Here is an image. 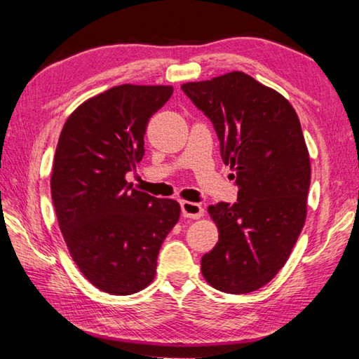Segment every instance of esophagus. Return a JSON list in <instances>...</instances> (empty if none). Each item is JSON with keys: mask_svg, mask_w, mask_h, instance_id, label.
<instances>
[{"mask_svg": "<svg viewBox=\"0 0 359 359\" xmlns=\"http://www.w3.org/2000/svg\"><path fill=\"white\" fill-rule=\"evenodd\" d=\"M180 209H182V214H184V217H187V218L203 217V208H201V204H198V203L182 201Z\"/></svg>", "mask_w": 359, "mask_h": 359, "instance_id": "1", "label": "esophagus"}]
</instances>
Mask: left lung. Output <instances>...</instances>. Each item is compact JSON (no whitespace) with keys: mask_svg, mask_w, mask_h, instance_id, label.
I'll return each mask as SVG.
<instances>
[{"mask_svg":"<svg viewBox=\"0 0 359 359\" xmlns=\"http://www.w3.org/2000/svg\"><path fill=\"white\" fill-rule=\"evenodd\" d=\"M182 90L214 125L239 187L238 203L209 208L220 236L201 259L203 276L223 293H250L287 263L306 222L311 160L299 118L280 93L241 71Z\"/></svg>","mask_w":359,"mask_h":359,"instance_id":"8db88e82","label":"left lung"}]
</instances>
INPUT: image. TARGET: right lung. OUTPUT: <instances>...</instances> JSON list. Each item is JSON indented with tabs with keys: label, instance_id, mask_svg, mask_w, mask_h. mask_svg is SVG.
Wrapping results in <instances>:
<instances>
[{
	"label": "right lung",
	"instance_id": "1",
	"mask_svg": "<svg viewBox=\"0 0 359 359\" xmlns=\"http://www.w3.org/2000/svg\"><path fill=\"white\" fill-rule=\"evenodd\" d=\"M169 85H118L69 115L52 169V201L74 263L96 288L126 296L154 280L163 241L180 205L125 180L145 154L149 118L171 98Z\"/></svg>",
	"mask_w": 359,
	"mask_h": 359
}]
</instances>
